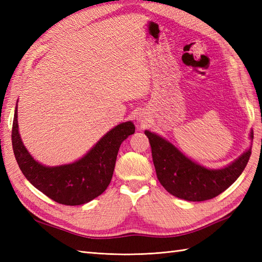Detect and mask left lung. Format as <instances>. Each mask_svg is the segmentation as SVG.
<instances>
[{
	"label": "left lung",
	"instance_id": "obj_1",
	"mask_svg": "<svg viewBox=\"0 0 262 262\" xmlns=\"http://www.w3.org/2000/svg\"><path fill=\"white\" fill-rule=\"evenodd\" d=\"M145 135L160 183L171 194L189 202H204L225 191L240 177L251 155L250 147L226 168L209 170L186 158L164 138L148 130ZM250 136L253 140L252 133Z\"/></svg>",
	"mask_w": 262,
	"mask_h": 262
}]
</instances>
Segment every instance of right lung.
I'll return each mask as SVG.
<instances>
[{
    "instance_id": "1",
    "label": "right lung",
    "mask_w": 262,
    "mask_h": 262,
    "mask_svg": "<svg viewBox=\"0 0 262 262\" xmlns=\"http://www.w3.org/2000/svg\"><path fill=\"white\" fill-rule=\"evenodd\" d=\"M18 110L12 125V147L22 173L39 191L54 202L69 206L83 205L100 196L111 181L120 144L134 134L132 121L122 122L108 132L90 152L74 163L48 166L33 160L24 146L18 130Z\"/></svg>"
}]
</instances>
